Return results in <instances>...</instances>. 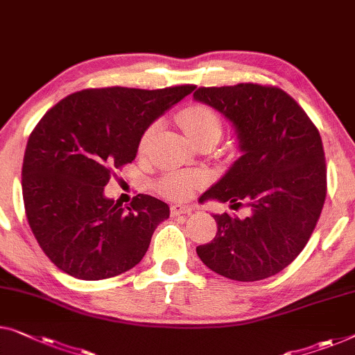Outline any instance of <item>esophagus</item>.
Here are the masks:
<instances>
[{
	"label": "esophagus",
	"instance_id": "34e87169",
	"mask_svg": "<svg viewBox=\"0 0 355 355\" xmlns=\"http://www.w3.org/2000/svg\"><path fill=\"white\" fill-rule=\"evenodd\" d=\"M194 210L193 205H187V204H173L171 207V211L173 216L177 215H189Z\"/></svg>",
	"mask_w": 355,
	"mask_h": 355
}]
</instances>
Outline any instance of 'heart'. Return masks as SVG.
Instances as JSON below:
<instances>
[{"label":"heart","instance_id":"heart-1","mask_svg":"<svg viewBox=\"0 0 355 355\" xmlns=\"http://www.w3.org/2000/svg\"><path fill=\"white\" fill-rule=\"evenodd\" d=\"M178 123L182 125L184 135L188 137L193 144L210 140L216 144L223 134V121L214 110L205 107V105H193V107L184 108L178 114ZM157 130V124H153L144 132L140 139V151H146L148 145L151 144L153 137ZM205 182V177L200 173H171L161 180V191L167 198L183 200L188 199L194 193L196 188Z\"/></svg>","mask_w":355,"mask_h":355}]
</instances>
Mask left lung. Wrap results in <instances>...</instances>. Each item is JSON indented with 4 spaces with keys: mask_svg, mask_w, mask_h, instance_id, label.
<instances>
[{
    "mask_svg": "<svg viewBox=\"0 0 355 355\" xmlns=\"http://www.w3.org/2000/svg\"><path fill=\"white\" fill-rule=\"evenodd\" d=\"M196 102L234 127L241 157L205 200L250 207L247 218L214 215L216 236L196 248L211 271L255 282L287 268L308 244L327 196L322 139L304 110L282 89L245 83L199 87Z\"/></svg>",
    "mask_w": 355,
    "mask_h": 355,
    "instance_id": "left-lung-1",
    "label": "left lung"
}]
</instances>
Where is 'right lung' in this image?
Returning a JSON list of instances; mask_svg holds the SVG:
<instances>
[{
	"label": "right lung",
	"instance_id": "right-lung-1",
	"mask_svg": "<svg viewBox=\"0 0 355 355\" xmlns=\"http://www.w3.org/2000/svg\"><path fill=\"white\" fill-rule=\"evenodd\" d=\"M194 89H86L36 124L22 166L25 214L42 252L63 272L108 279L145 257L168 205L139 194L124 209L103 188L116 168L135 159L148 127Z\"/></svg>",
	"mask_w": 355,
	"mask_h": 355
}]
</instances>
